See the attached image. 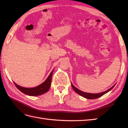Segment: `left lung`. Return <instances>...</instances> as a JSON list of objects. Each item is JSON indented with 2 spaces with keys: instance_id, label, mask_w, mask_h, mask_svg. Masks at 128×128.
<instances>
[{
  "instance_id": "1",
  "label": "left lung",
  "mask_w": 128,
  "mask_h": 128,
  "mask_svg": "<svg viewBox=\"0 0 128 128\" xmlns=\"http://www.w3.org/2000/svg\"><path fill=\"white\" fill-rule=\"evenodd\" d=\"M72 84V86L73 88V90L76 92L77 94H80V96H82L86 98H88V99H96L97 98H99L100 97H101L102 96H103V94H106V93H107V92H109L111 90H112L114 86L116 85V84L114 85H113L112 88H109L108 90H107V91H104V92H102L101 93H99V94H91V93H87V92H83L82 91L80 90H78V88H75V87L72 85V84Z\"/></svg>"
}]
</instances>
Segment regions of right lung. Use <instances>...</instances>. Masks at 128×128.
Listing matches in <instances>:
<instances>
[{"label": "right lung", "instance_id": "1", "mask_svg": "<svg viewBox=\"0 0 128 128\" xmlns=\"http://www.w3.org/2000/svg\"><path fill=\"white\" fill-rule=\"evenodd\" d=\"M53 70H53L52 71L50 75L48 76V77L47 78V79H46L44 82L42 83L40 85L37 86L36 87H34V88H24V87L18 85V84H16L14 82V83L16 88H17L19 90L24 94L31 96H39V95H41L43 94L46 93V92L49 90V89H50V85H51L52 76Z\"/></svg>", "mask_w": 128, "mask_h": 128}]
</instances>
